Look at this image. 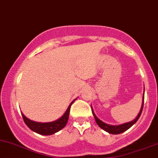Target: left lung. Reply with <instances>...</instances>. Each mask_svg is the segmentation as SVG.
<instances>
[{"label": "left lung", "mask_w": 158, "mask_h": 158, "mask_svg": "<svg viewBox=\"0 0 158 158\" xmlns=\"http://www.w3.org/2000/svg\"><path fill=\"white\" fill-rule=\"evenodd\" d=\"M143 99V102H142L140 111H139V114L137 115L136 118H135V119H134L133 120H132V121H130V122H128V123H123V124H120V125H114V126H113V125L107 124V123H104V122H102V120H100L99 118L96 116V114H95L92 107H91V108H92V112H93V116H94V118H95V120H96V123L99 125V127H101V128L102 129V130H104L105 131L108 132V133H109L111 134H120V133H123V132H125L126 130H128V129H130V127L133 126L134 123H135V122L138 120L141 114H142V109H143L144 94H143V99Z\"/></svg>", "instance_id": "left-lung-1"}]
</instances>
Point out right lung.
<instances>
[{
    "label": "right lung",
    "mask_w": 158,
    "mask_h": 158,
    "mask_svg": "<svg viewBox=\"0 0 158 158\" xmlns=\"http://www.w3.org/2000/svg\"><path fill=\"white\" fill-rule=\"evenodd\" d=\"M74 101H75V99L73 100L72 102H71V104L69 105V108H67L65 114L59 119L55 120V121L49 122V123H39V122L33 121V120L28 119L23 113H22V116H23L25 124L29 127V129H31L32 131L40 134V135H52V134L57 133V132L65 127L68 120H69L71 106H72V104Z\"/></svg>",
    "instance_id": "obj_1"
}]
</instances>
